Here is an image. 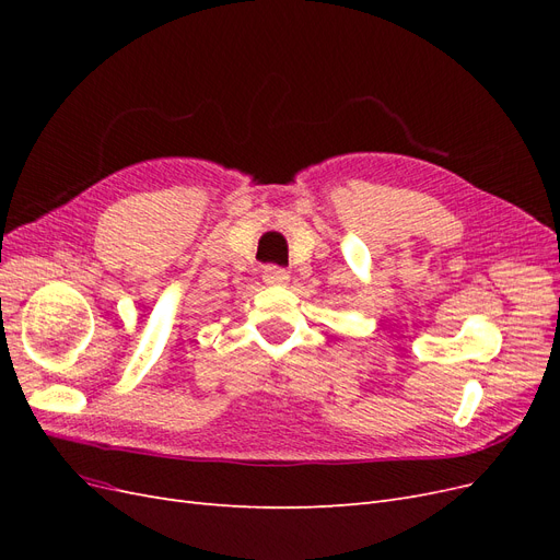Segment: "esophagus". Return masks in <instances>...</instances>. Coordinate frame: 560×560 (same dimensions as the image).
Here are the masks:
<instances>
[{"instance_id":"esophagus-1","label":"esophagus","mask_w":560,"mask_h":560,"mask_svg":"<svg viewBox=\"0 0 560 560\" xmlns=\"http://www.w3.org/2000/svg\"><path fill=\"white\" fill-rule=\"evenodd\" d=\"M264 282L282 287V284L290 282V273H287V270L280 268V266H266L264 268Z\"/></svg>"}]
</instances>
